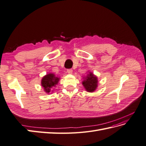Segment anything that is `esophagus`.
<instances>
[{
  "label": "esophagus",
  "instance_id": "esophagus-1",
  "mask_svg": "<svg viewBox=\"0 0 146 146\" xmlns=\"http://www.w3.org/2000/svg\"><path fill=\"white\" fill-rule=\"evenodd\" d=\"M67 73H68V74H72V73H73L72 69H68V70H67Z\"/></svg>",
  "mask_w": 146,
  "mask_h": 146
}]
</instances>
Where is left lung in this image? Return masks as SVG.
Listing matches in <instances>:
<instances>
[{
	"label": "left lung",
	"instance_id": "obj_1",
	"mask_svg": "<svg viewBox=\"0 0 146 146\" xmlns=\"http://www.w3.org/2000/svg\"><path fill=\"white\" fill-rule=\"evenodd\" d=\"M87 75L83 77L82 84L86 91L93 93L98 88V77L90 72H88Z\"/></svg>",
	"mask_w": 146,
	"mask_h": 146
}]
</instances>
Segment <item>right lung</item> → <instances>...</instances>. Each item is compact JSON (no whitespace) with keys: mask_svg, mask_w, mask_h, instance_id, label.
I'll return each instance as SVG.
<instances>
[{"mask_svg":"<svg viewBox=\"0 0 146 146\" xmlns=\"http://www.w3.org/2000/svg\"><path fill=\"white\" fill-rule=\"evenodd\" d=\"M60 81V77L56 76L54 73H50L44 76L41 80V86L43 88L44 91L49 94L52 90V88L56 86Z\"/></svg>","mask_w":146,"mask_h":146,"instance_id":"1","label":"right lung"}]
</instances>
